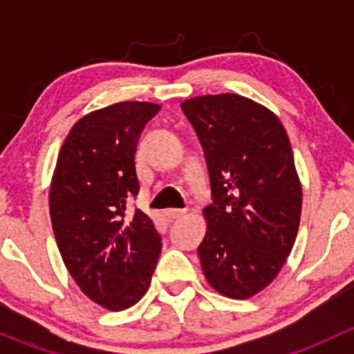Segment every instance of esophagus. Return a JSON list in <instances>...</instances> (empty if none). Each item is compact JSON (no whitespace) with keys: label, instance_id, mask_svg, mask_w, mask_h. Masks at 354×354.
<instances>
[{"label":"esophagus","instance_id":"1","mask_svg":"<svg viewBox=\"0 0 354 354\" xmlns=\"http://www.w3.org/2000/svg\"><path fill=\"white\" fill-rule=\"evenodd\" d=\"M166 217H169V219H178V217H181L185 214L183 209H167L166 212Z\"/></svg>","mask_w":354,"mask_h":354}]
</instances>
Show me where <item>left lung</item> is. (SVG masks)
Returning <instances> with one entry per match:
<instances>
[{"label": "left lung", "mask_w": 354, "mask_h": 354, "mask_svg": "<svg viewBox=\"0 0 354 354\" xmlns=\"http://www.w3.org/2000/svg\"><path fill=\"white\" fill-rule=\"evenodd\" d=\"M202 144L212 203L198 246L205 279L245 299L274 281L295 245L301 187L291 144L276 114L238 94L181 104Z\"/></svg>", "instance_id": "left-lung-1"}]
</instances>
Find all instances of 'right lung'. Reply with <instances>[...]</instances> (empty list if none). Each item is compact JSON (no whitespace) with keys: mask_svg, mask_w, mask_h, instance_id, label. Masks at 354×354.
<instances>
[{"mask_svg":"<svg viewBox=\"0 0 354 354\" xmlns=\"http://www.w3.org/2000/svg\"><path fill=\"white\" fill-rule=\"evenodd\" d=\"M152 102L127 101L75 123L59 151L49 194L56 243L78 288L120 312L147 292L160 253V234L142 210L128 216L140 183L135 152Z\"/></svg>","mask_w":354,"mask_h":354,"instance_id":"add662e5","label":"right lung"}]
</instances>
